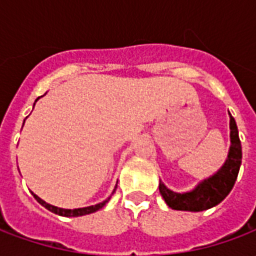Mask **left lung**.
<instances>
[{
	"label": "left lung",
	"mask_w": 256,
	"mask_h": 256,
	"mask_svg": "<svg viewBox=\"0 0 256 256\" xmlns=\"http://www.w3.org/2000/svg\"><path fill=\"white\" fill-rule=\"evenodd\" d=\"M230 118V146L225 163L211 177L206 178L188 192L178 193L168 189L164 184L159 182V192L166 204L172 210L198 212L220 204L229 194L236 182L237 174L242 166V142L238 138V130L234 118Z\"/></svg>",
	"instance_id": "obj_1"
}]
</instances>
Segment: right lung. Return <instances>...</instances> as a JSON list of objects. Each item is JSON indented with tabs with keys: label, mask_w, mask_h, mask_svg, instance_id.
Returning a JSON list of instances; mask_svg holds the SVG:
<instances>
[{
	"label": "right lung",
	"mask_w": 256,
	"mask_h": 256,
	"mask_svg": "<svg viewBox=\"0 0 256 256\" xmlns=\"http://www.w3.org/2000/svg\"><path fill=\"white\" fill-rule=\"evenodd\" d=\"M38 98H40V97H38ZM38 98L36 100V102L38 101ZM36 102H34V106H36ZM23 124H24V123H23ZM115 189H116V185H115ZM115 189H114V192H115ZM32 196H34L36 202L41 204V206H44L45 208H48L49 211H52V212H54V214L62 215V216H82V215L92 214V212H96V211H98L100 208H102V207H104V206H106V204L110 202V198H111V196H110V198H106L104 202L94 204V206H89V207H82V208L71 210V208H60V207H56V206H52V204L46 203L45 200H42L41 198H38L36 193H32Z\"/></svg>",
	"instance_id": "right-lung-1"
}]
</instances>
